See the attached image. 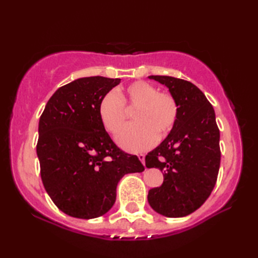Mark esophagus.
I'll return each mask as SVG.
<instances>
[{"instance_id": "34e87169", "label": "esophagus", "mask_w": 258, "mask_h": 258, "mask_svg": "<svg viewBox=\"0 0 258 258\" xmlns=\"http://www.w3.org/2000/svg\"><path fill=\"white\" fill-rule=\"evenodd\" d=\"M139 158H140V161H141L142 163H143V164L145 163V155H144V154H140V155H139Z\"/></svg>"}]
</instances>
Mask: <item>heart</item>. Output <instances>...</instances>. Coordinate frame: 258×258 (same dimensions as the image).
<instances>
[{"instance_id":"heart-1","label":"heart","mask_w":258,"mask_h":258,"mask_svg":"<svg viewBox=\"0 0 258 258\" xmlns=\"http://www.w3.org/2000/svg\"><path fill=\"white\" fill-rule=\"evenodd\" d=\"M136 106L133 118L117 136V142L124 150L140 152L151 146L161 135L172 130L177 118L178 107L175 98L168 93L158 92L156 87L144 81H139L126 87L118 94L109 91L98 104V115L108 132L116 134L125 120V106Z\"/></svg>"}]
</instances>
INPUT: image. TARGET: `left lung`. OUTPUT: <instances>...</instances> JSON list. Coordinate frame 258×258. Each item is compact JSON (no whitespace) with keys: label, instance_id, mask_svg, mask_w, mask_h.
I'll use <instances>...</instances> for the list:
<instances>
[{"label":"left lung","instance_id":"obj_1","mask_svg":"<svg viewBox=\"0 0 258 258\" xmlns=\"http://www.w3.org/2000/svg\"><path fill=\"white\" fill-rule=\"evenodd\" d=\"M149 79L167 87L178 113L166 139L145 156L146 167L160 168L164 176L160 187L149 190L147 201L163 216L183 217L204 204L216 184L220 130L212 104L193 83L172 76Z\"/></svg>","mask_w":258,"mask_h":258}]
</instances>
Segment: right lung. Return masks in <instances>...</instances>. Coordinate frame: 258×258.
<instances>
[{
	"label": "right lung",
	"mask_w": 258,
	"mask_h": 258,
	"mask_svg": "<svg viewBox=\"0 0 258 258\" xmlns=\"http://www.w3.org/2000/svg\"><path fill=\"white\" fill-rule=\"evenodd\" d=\"M120 83L103 76L64 85L46 103L36 153L48 196L68 215L91 220L107 213L125 174L141 173L136 155L119 150L98 115L102 97Z\"/></svg>",
	"instance_id": "right-lung-1"
}]
</instances>
